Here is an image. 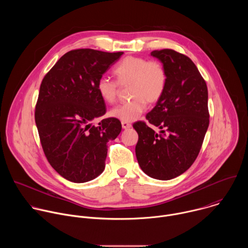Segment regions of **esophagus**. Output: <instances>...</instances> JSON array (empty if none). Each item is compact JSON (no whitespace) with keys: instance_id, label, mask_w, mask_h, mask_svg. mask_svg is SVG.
I'll return each instance as SVG.
<instances>
[{"instance_id":"esophagus-1","label":"esophagus","mask_w":248,"mask_h":248,"mask_svg":"<svg viewBox=\"0 0 248 248\" xmlns=\"http://www.w3.org/2000/svg\"><path fill=\"white\" fill-rule=\"evenodd\" d=\"M122 126H123V128L126 129V128H129V127H131V124H129V123H126V122H122Z\"/></svg>"}]
</instances>
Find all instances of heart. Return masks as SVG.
<instances>
[{
  "mask_svg": "<svg viewBox=\"0 0 248 248\" xmlns=\"http://www.w3.org/2000/svg\"><path fill=\"white\" fill-rule=\"evenodd\" d=\"M114 74L117 81L101 78L96 89L103 101L112 104L117 100L119 84L130 85L129 96L132 99L116 106L110 112L113 118L122 122H134L146 110V102L156 103L164 94L167 72L159 61L128 56L114 68Z\"/></svg>",
  "mask_w": 248,
  "mask_h": 248,
  "instance_id": "heart-1",
  "label": "heart"
}]
</instances>
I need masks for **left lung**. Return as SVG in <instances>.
<instances>
[{"label": "left lung", "mask_w": 248, "mask_h": 248, "mask_svg": "<svg viewBox=\"0 0 248 248\" xmlns=\"http://www.w3.org/2000/svg\"><path fill=\"white\" fill-rule=\"evenodd\" d=\"M151 56L167 72L164 94L146 115L160 132L144 122L135 123V154L146 174L169 181L188 170L199 154L209 126L208 90L198 68L186 55L164 49L151 52Z\"/></svg>", "instance_id": "8db88e82"}]
</instances>
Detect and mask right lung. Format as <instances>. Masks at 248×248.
<instances>
[{"label":"right lung","instance_id":"1","mask_svg":"<svg viewBox=\"0 0 248 248\" xmlns=\"http://www.w3.org/2000/svg\"><path fill=\"white\" fill-rule=\"evenodd\" d=\"M93 49L64 54L44 77L35 108V123L45 156L65 180L81 184L105 169L107 143L122 130L118 119L92 121L106 114L97 92L99 78L123 55Z\"/></svg>","mask_w":248,"mask_h":248}]
</instances>
